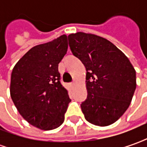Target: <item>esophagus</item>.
Returning a JSON list of instances; mask_svg holds the SVG:
<instances>
[{
    "instance_id": "esophagus-1",
    "label": "esophagus",
    "mask_w": 147,
    "mask_h": 147,
    "mask_svg": "<svg viewBox=\"0 0 147 147\" xmlns=\"http://www.w3.org/2000/svg\"><path fill=\"white\" fill-rule=\"evenodd\" d=\"M75 83H76V82H75V81H72V82H71V83H70V85L71 86H73L74 85H75Z\"/></svg>"
}]
</instances>
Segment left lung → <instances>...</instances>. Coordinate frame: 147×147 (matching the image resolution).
<instances>
[{"label": "left lung", "instance_id": "left-lung-1", "mask_svg": "<svg viewBox=\"0 0 147 147\" xmlns=\"http://www.w3.org/2000/svg\"><path fill=\"white\" fill-rule=\"evenodd\" d=\"M72 54L86 70L87 97L80 105L84 117L97 126L116 122L129 107L136 74L125 55L107 39L78 32L67 36Z\"/></svg>", "mask_w": 147, "mask_h": 147}]
</instances>
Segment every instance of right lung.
I'll use <instances>...</instances> for the list:
<instances>
[{"label": "right lung", "mask_w": 147, "mask_h": 147, "mask_svg": "<svg viewBox=\"0 0 147 147\" xmlns=\"http://www.w3.org/2000/svg\"><path fill=\"white\" fill-rule=\"evenodd\" d=\"M67 38H58L31 48L15 65L10 94L27 122L42 130L61 126L71 99L61 83L58 64L66 54Z\"/></svg>", "instance_id": "add662e5"}]
</instances>
